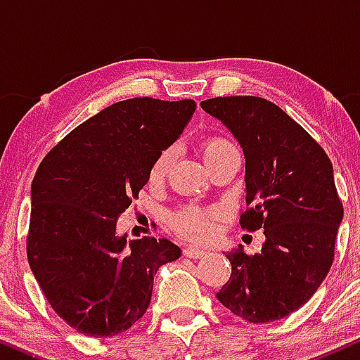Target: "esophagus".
Returning <instances> with one entry per match:
<instances>
[{
	"label": "esophagus",
	"instance_id": "1",
	"mask_svg": "<svg viewBox=\"0 0 360 360\" xmlns=\"http://www.w3.org/2000/svg\"><path fill=\"white\" fill-rule=\"evenodd\" d=\"M183 254L189 259H201V257H205V255H206V250L200 249V247L189 245V247H184Z\"/></svg>",
	"mask_w": 360,
	"mask_h": 360
}]
</instances>
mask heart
<instances>
[{"label":"heart","mask_w":360,"mask_h":360,"mask_svg":"<svg viewBox=\"0 0 360 360\" xmlns=\"http://www.w3.org/2000/svg\"><path fill=\"white\" fill-rule=\"evenodd\" d=\"M203 155L206 162H213V160L220 159L221 155L229 154V152L237 150L233 142L223 135H208L203 140ZM176 148L166 147L159 155L155 157L154 162L150 166V181H160L162 177L167 176L171 171L172 162H174ZM220 210L214 208H198V206H184L179 212L172 214V229L177 233L183 235L186 238H193V240H205V238L212 237L214 232V223H217L218 217H220Z\"/></svg>","instance_id":"1"}]
</instances>
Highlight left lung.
<instances>
[{
  "label": "left lung",
  "instance_id": "left-lung-1",
  "mask_svg": "<svg viewBox=\"0 0 360 360\" xmlns=\"http://www.w3.org/2000/svg\"><path fill=\"white\" fill-rule=\"evenodd\" d=\"M201 108L221 120L245 155L243 230H264L260 254L229 252L230 279L217 298L250 323L291 315L315 295L335 257L344 206L320 143L274 103L218 96Z\"/></svg>",
  "mask_w": 360,
  "mask_h": 360
}]
</instances>
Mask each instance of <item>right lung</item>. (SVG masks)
Here are the masks:
<instances>
[{"label":"right lung","instance_id":"add662e5","mask_svg":"<svg viewBox=\"0 0 360 360\" xmlns=\"http://www.w3.org/2000/svg\"><path fill=\"white\" fill-rule=\"evenodd\" d=\"M194 110L193 100L118 101L74 128L37 169L28 264L53 311L79 333L130 328L150 304L157 269L181 257L167 238L127 243L117 220Z\"/></svg>","mask_w":360,"mask_h":360}]
</instances>
